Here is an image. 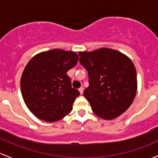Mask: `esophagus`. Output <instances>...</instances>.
<instances>
[{
    "label": "esophagus",
    "mask_w": 158,
    "mask_h": 158,
    "mask_svg": "<svg viewBox=\"0 0 158 158\" xmlns=\"http://www.w3.org/2000/svg\"><path fill=\"white\" fill-rule=\"evenodd\" d=\"M79 92H80L81 94H82L83 93V91H84V88L80 87V88H79Z\"/></svg>",
    "instance_id": "obj_1"
}]
</instances>
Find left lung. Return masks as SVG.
I'll return each instance as SVG.
<instances>
[{"label":"left lung","instance_id":"left-lung-1","mask_svg":"<svg viewBox=\"0 0 158 158\" xmlns=\"http://www.w3.org/2000/svg\"><path fill=\"white\" fill-rule=\"evenodd\" d=\"M79 55L89 79L83 95L93 112L106 120L118 117L136 97L137 78L133 62L120 52L106 48Z\"/></svg>","mask_w":158,"mask_h":158}]
</instances>
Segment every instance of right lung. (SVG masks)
Here are the masks:
<instances>
[{
  "label": "right lung",
  "instance_id": "1",
  "mask_svg": "<svg viewBox=\"0 0 158 158\" xmlns=\"http://www.w3.org/2000/svg\"><path fill=\"white\" fill-rule=\"evenodd\" d=\"M79 56L73 52L53 49L31 58L21 78V91L26 106L38 118L55 122L68 115L80 93L72 87L67 71Z\"/></svg>",
  "mask_w": 158,
  "mask_h": 158
}]
</instances>
